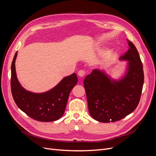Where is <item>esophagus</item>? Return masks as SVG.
<instances>
[{
    "label": "esophagus",
    "mask_w": 156,
    "mask_h": 156,
    "mask_svg": "<svg viewBox=\"0 0 156 156\" xmlns=\"http://www.w3.org/2000/svg\"><path fill=\"white\" fill-rule=\"evenodd\" d=\"M84 74H85V72L83 70H80L78 72V75L81 77H83L84 76Z\"/></svg>",
    "instance_id": "obj_1"
}]
</instances>
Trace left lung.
<instances>
[{
  "label": "left lung",
  "mask_w": 156,
  "mask_h": 156,
  "mask_svg": "<svg viewBox=\"0 0 156 156\" xmlns=\"http://www.w3.org/2000/svg\"><path fill=\"white\" fill-rule=\"evenodd\" d=\"M127 41L129 49L119 58L127 61L124 75L115 80L104 70L94 69L84 80L89 113L100 122L124 119L139 103L144 84L143 67L135 46Z\"/></svg>",
  "instance_id": "left-lung-1"
}]
</instances>
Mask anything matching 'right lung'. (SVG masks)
<instances>
[{"label":"right lung","instance_id":"add662e5","mask_svg":"<svg viewBox=\"0 0 156 156\" xmlns=\"http://www.w3.org/2000/svg\"><path fill=\"white\" fill-rule=\"evenodd\" d=\"M14 56L11 66V90L17 107L32 119L40 122H53L64 115L71 90L78 79L75 73L63 78L57 85L43 93L28 91L19 82L16 72Z\"/></svg>","mask_w":156,"mask_h":156}]
</instances>
